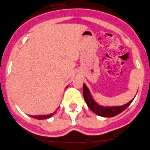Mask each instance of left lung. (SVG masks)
Wrapping results in <instances>:
<instances>
[{"instance_id":"obj_1","label":"left lung","mask_w":150,"mask_h":150,"mask_svg":"<svg viewBox=\"0 0 150 150\" xmlns=\"http://www.w3.org/2000/svg\"><path fill=\"white\" fill-rule=\"evenodd\" d=\"M83 96H84V99L88 106L92 112L99 116L105 117H112L119 115L122 112H123L134 100L133 99L128 103L121 105V106H102V105H98L94 101V99L92 98L90 91L85 83L83 84Z\"/></svg>"}]
</instances>
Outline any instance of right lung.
<instances>
[{"label":"right lung","mask_w":150,"mask_h":150,"mask_svg":"<svg viewBox=\"0 0 150 150\" xmlns=\"http://www.w3.org/2000/svg\"><path fill=\"white\" fill-rule=\"evenodd\" d=\"M56 113V112L54 113H52L50 115H30V117L33 118H35V119H37V120H44V119H48V118L51 117L54 114Z\"/></svg>","instance_id":"obj_1"}]
</instances>
